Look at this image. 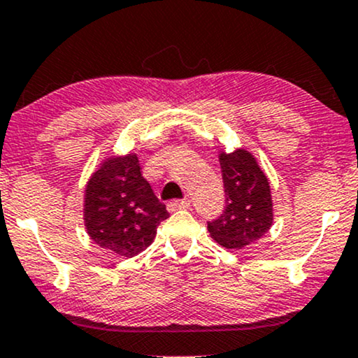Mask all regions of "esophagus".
I'll return each instance as SVG.
<instances>
[{"label":"esophagus","mask_w":358,"mask_h":358,"mask_svg":"<svg viewBox=\"0 0 358 358\" xmlns=\"http://www.w3.org/2000/svg\"><path fill=\"white\" fill-rule=\"evenodd\" d=\"M190 207V202L187 199H184V201H171L168 202V210L169 212H176V210H182V208H189Z\"/></svg>","instance_id":"esophagus-1"}]
</instances>
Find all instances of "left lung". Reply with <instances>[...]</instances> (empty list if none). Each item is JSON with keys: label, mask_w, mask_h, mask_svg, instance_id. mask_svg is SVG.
<instances>
[{"label": "left lung", "mask_w": 358, "mask_h": 358, "mask_svg": "<svg viewBox=\"0 0 358 358\" xmlns=\"http://www.w3.org/2000/svg\"><path fill=\"white\" fill-rule=\"evenodd\" d=\"M225 210L207 222L208 234L229 250H240L262 238L273 224L271 189L257 159L247 150L220 152Z\"/></svg>", "instance_id": "8db88e82"}]
</instances>
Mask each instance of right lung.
I'll use <instances>...</instances> for the list:
<instances>
[{
	"label": "right lung",
	"mask_w": 358,
	"mask_h": 358,
	"mask_svg": "<svg viewBox=\"0 0 358 358\" xmlns=\"http://www.w3.org/2000/svg\"><path fill=\"white\" fill-rule=\"evenodd\" d=\"M169 217L166 206L143 178L138 156H111L92 174L83 199L87 234L118 257H134L155 240Z\"/></svg>",
	"instance_id": "right-lung-1"
}]
</instances>
